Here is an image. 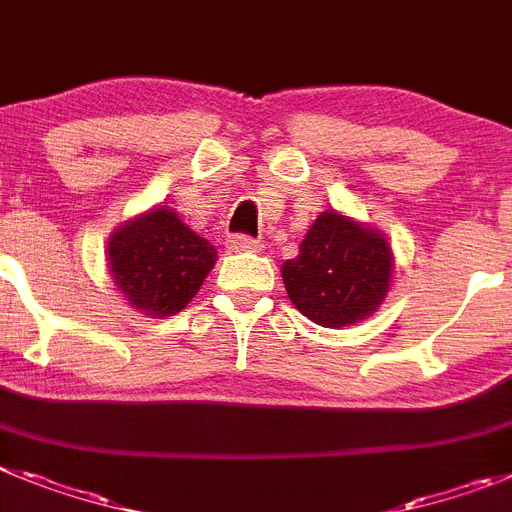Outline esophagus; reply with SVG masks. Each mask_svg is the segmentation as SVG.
I'll return each instance as SVG.
<instances>
[{
	"label": "esophagus",
	"instance_id": "esophagus-1",
	"mask_svg": "<svg viewBox=\"0 0 512 512\" xmlns=\"http://www.w3.org/2000/svg\"><path fill=\"white\" fill-rule=\"evenodd\" d=\"M229 250L234 252H257L260 250V239L250 237V234H234L229 239Z\"/></svg>",
	"mask_w": 512,
	"mask_h": 512
}]
</instances>
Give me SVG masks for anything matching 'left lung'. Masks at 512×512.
Listing matches in <instances>:
<instances>
[{
    "label": "left lung",
    "instance_id": "1",
    "mask_svg": "<svg viewBox=\"0 0 512 512\" xmlns=\"http://www.w3.org/2000/svg\"><path fill=\"white\" fill-rule=\"evenodd\" d=\"M391 250L373 229L340 213H322L299 255L283 265L293 306L322 327H345L379 309L389 291Z\"/></svg>",
    "mask_w": 512,
    "mask_h": 512
}]
</instances>
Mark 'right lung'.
<instances>
[{
	"label": "right lung",
	"mask_w": 512,
	"mask_h": 512,
	"mask_svg": "<svg viewBox=\"0 0 512 512\" xmlns=\"http://www.w3.org/2000/svg\"><path fill=\"white\" fill-rule=\"evenodd\" d=\"M108 255L115 286L136 309L154 317L182 311L216 262L211 242L167 206L121 226L110 239Z\"/></svg>",
	"instance_id": "right-lung-1"
}]
</instances>
